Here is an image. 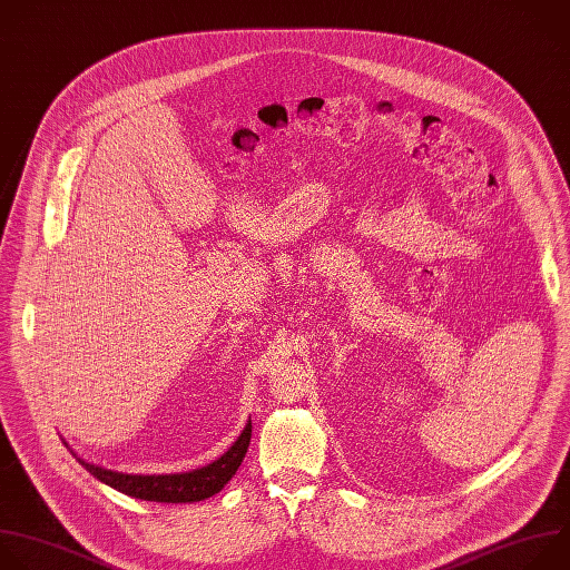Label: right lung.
<instances>
[{"label": "right lung", "instance_id": "right-lung-1", "mask_svg": "<svg viewBox=\"0 0 570 570\" xmlns=\"http://www.w3.org/2000/svg\"><path fill=\"white\" fill-rule=\"evenodd\" d=\"M252 442V420L247 422L240 438L232 444V449L222 453V456L199 470L186 472V474H161V476H141V474H124L111 472L91 463H85L82 459L76 461L98 481L105 485L119 490L128 497L144 499V501H157V503H195L204 501L213 494H217L226 483L234 479L240 463L245 461L247 446Z\"/></svg>", "mask_w": 570, "mask_h": 570}]
</instances>
